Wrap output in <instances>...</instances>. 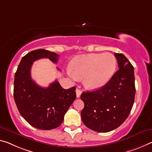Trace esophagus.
<instances>
[{"label":"esophagus","instance_id":"esophagus-1","mask_svg":"<svg viewBox=\"0 0 152 152\" xmlns=\"http://www.w3.org/2000/svg\"><path fill=\"white\" fill-rule=\"evenodd\" d=\"M76 97H77V98H79V97H80L81 93H82L81 91L80 90V89H79V88H76Z\"/></svg>","mask_w":152,"mask_h":152}]
</instances>
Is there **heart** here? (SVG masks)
Instances as JSON below:
<instances>
[{
    "label": "heart",
    "instance_id": "obj_1",
    "mask_svg": "<svg viewBox=\"0 0 152 152\" xmlns=\"http://www.w3.org/2000/svg\"><path fill=\"white\" fill-rule=\"evenodd\" d=\"M116 69V59L112 54L92 53L76 56L72 60L67 71L73 79L84 78L86 88L96 90L109 82Z\"/></svg>",
    "mask_w": 152,
    "mask_h": 152
}]
</instances>
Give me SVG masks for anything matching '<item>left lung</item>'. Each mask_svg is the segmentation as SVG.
Masks as SVG:
<instances>
[{
	"label": "left lung",
	"mask_w": 152,
	"mask_h": 152,
	"mask_svg": "<svg viewBox=\"0 0 152 152\" xmlns=\"http://www.w3.org/2000/svg\"><path fill=\"white\" fill-rule=\"evenodd\" d=\"M119 69L104 86L80 96L85 107L81 118L86 127L107 132L120 126L128 118L135 96L134 67L122 53H114Z\"/></svg>",
	"instance_id": "left-lung-1"
}]
</instances>
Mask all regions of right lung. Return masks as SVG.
I'll use <instances>...</instances> for the list:
<instances>
[{
    "label": "right lung",
    "instance_id": "obj_1",
    "mask_svg": "<svg viewBox=\"0 0 152 152\" xmlns=\"http://www.w3.org/2000/svg\"><path fill=\"white\" fill-rule=\"evenodd\" d=\"M59 57L45 49L32 50L22 57L15 74L13 96L19 112L29 124L40 130H51L60 126L76 98L75 86L64 89L55 80L49 87L43 88L31 78L34 61L48 58L57 63Z\"/></svg>",
    "mask_w": 152,
    "mask_h": 152
}]
</instances>
